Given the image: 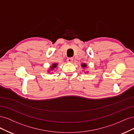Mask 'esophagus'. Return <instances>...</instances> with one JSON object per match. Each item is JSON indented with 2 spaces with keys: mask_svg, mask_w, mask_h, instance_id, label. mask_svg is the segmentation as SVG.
Returning a JSON list of instances; mask_svg holds the SVG:
<instances>
[{
  "mask_svg": "<svg viewBox=\"0 0 134 134\" xmlns=\"http://www.w3.org/2000/svg\"><path fill=\"white\" fill-rule=\"evenodd\" d=\"M66 60L68 63H71L72 61H73V59L72 58H68Z\"/></svg>",
  "mask_w": 134,
  "mask_h": 134,
  "instance_id": "34e87169",
  "label": "esophagus"
}]
</instances>
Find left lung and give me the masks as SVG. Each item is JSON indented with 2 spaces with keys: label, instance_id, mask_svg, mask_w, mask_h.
Here are the masks:
<instances>
[{
  "label": "left lung",
  "instance_id": "8db88e82",
  "mask_svg": "<svg viewBox=\"0 0 134 134\" xmlns=\"http://www.w3.org/2000/svg\"><path fill=\"white\" fill-rule=\"evenodd\" d=\"M82 67H84V68H86V67H87V65H86V64L83 63V64H82Z\"/></svg>",
  "mask_w": 134,
  "mask_h": 134
}]
</instances>
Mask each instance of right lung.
Instances as JSON below:
<instances>
[{
    "label": "right lung",
    "instance_id": "obj_1",
    "mask_svg": "<svg viewBox=\"0 0 134 134\" xmlns=\"http://www.w3.org/2000/svg\"><path fill=\"white\" fill-rule=\"evenodd\" d=\"M57 65H58V64H56V63H54V64H53L52 65V66H51L50 67V68H51V70H53L54 68H56V66H57Z\"/></svg>",
    "mask_w": 134,
    "mask_h": 134
}]
</instances>
